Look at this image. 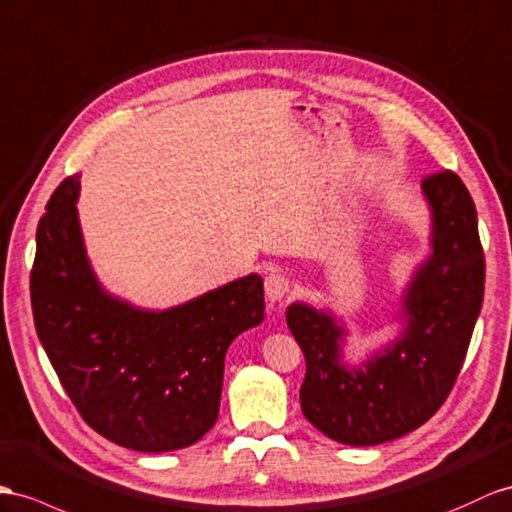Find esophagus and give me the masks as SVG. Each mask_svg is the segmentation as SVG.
Masks as SVG:
<instances>
[{"label": "esophagus", "instance_id": "esophagus-1", "mask_svg": "<svg viewBox=\"0 0 512 512\" xmlns=\"http://www.w3.org/2000/svg\"><path fill=\"white\" fill-rule=\"evenodd\" d=\"M290 294V281L279 272H272L266 277V298L270 303H281V300Z\"/></svg>", "mask_w": 512, "mask_h": 512}]
</instances>
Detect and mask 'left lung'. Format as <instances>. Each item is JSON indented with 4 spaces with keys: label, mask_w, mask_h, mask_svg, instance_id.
<instances>
[{
    "label": "left lung",
    "mask_w": 512,
    "mask_h": 512,
    "mask_svg": "<svg viewBox=\"0 0 512 512\" xmlns=\"http://www.w3.org/2000/svg\"><path fill=\"white\" fill-rule=\"evenodd\" d=\"M422 196L428 253L393 305L387 344L352 352L348 324L333 309L296 300L285 311L307 361L303 415L337 443L365 448L409 435L448 398L467 355L484 294L476 205L450 170L422 181Z\"/></svg>",
    "instance_id": "1"
}]
</instances>
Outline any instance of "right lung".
I'll list each match as a JSON object with an SVG mask.
<instances>
[{"label": "right lung", "mask_w": 512, "mask_h": 512, "mask_svg": "<svg viewBox=\"0 0 512 512\" xmlns=\"http://www.w3.org/2000/svg\"><path fill=\"white\" fill-rule=\"evenodd\" d=\"M77 199L80 181L64 179L36 229L38 339L101 437L138 452L188 448L216 424L231 342L264 322V279L251 272L175 307H138L99 281Z\"/></svg>", "instance_id": "add662e5"}]
</instances>
